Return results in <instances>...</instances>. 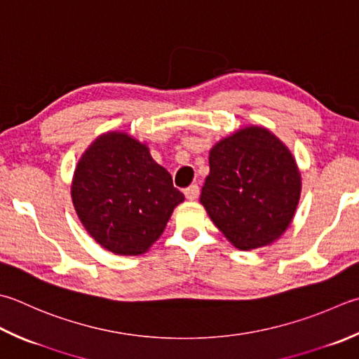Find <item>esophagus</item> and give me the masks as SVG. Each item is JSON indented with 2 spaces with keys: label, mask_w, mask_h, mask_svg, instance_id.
<instances>
[{
  "label": "esophagus",
  "mask_w": 359,
  "mask_h": 359,
  "mask_svg": "<svg viewBox=\"0 0 359 359\" xmlns=\"http://www.w3.org/2000/svg\"><path fill=\"white\" fill-rule=\"evenodd\" d=\"M184 193H185V198H187L188 201H194V199L199 198L201 188H199L198 185H196V184H193V185H189L188 188H185Z\"/></svg>",
  "instance_id": "esophagus-1"
}]
</instances>
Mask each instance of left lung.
<instances>
[{"label":"left lung","mask_w":359,"mask_h":359,"mask_svg":"<svg viewBox=\"0 0 359 359\" xmlns=\"http://www.w3.org/2000/svg\"><path fill=\"white\" fill-rule=\"evenodd\" d=\"M300 172L290 149L263 128H245L210 151L201 203L240 250L278 240L300 198Z\"/></svg>","instance_id":"8db88e82"}]
</instances>
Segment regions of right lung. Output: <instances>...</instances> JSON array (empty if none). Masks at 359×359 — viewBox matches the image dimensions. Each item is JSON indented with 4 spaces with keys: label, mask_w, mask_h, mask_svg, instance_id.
I'll use <instances>...</instances> for the list:
<instances>
[{
    "label": "right lung",
    "mask_w": 359,
    "mask_h": 359,
    "mask_svg": "<svg viewBox=\"0 0 359 359\" xmlns=\"http://www.w3.org/2000/svg\"><path fill=\"white\" fill-rule=\"evenodd\" d=\"M72 198L90 236L116 255L144 254L185 199L146 144L123 132L104 133L83 152Z\"/></svg>",
    "instance_id": "right-lung-1"
}]
</instances>
